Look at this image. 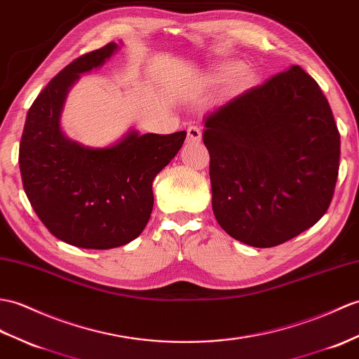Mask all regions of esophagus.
<instances>
[{
    "instance_id": "34e87169",
    "label": "esophagus",
    "mask_w": 359,
    "mask_h": 359,
    "mask_svg": "<svg viewBox=\"0 0 359 359\" xmlns=\"http://www.w3.org/2000/svg\"><path fill=\"white\" fill-rule=\"evenodd\" d=\"M187 133H188V136H187L188 142H200V140H202V130H200L198 127L191 125V127H188Z\"/></svg>"
}]
</instances>
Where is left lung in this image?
Returning a JSON list of instances; mask_svg holds the SVG:
<instances>
[{"instance_id":"8db88e82","label":"left lung","mask_w":359,"mask_h":359,"mask_svg":"<svg viewBox=\"0 0 359 359\" xmlns=\"http://www.w3.org/2000/svg\"><path fill=\"white\" fill-rule=\"evenodd\" d=\"M203 121L212 211L232 238L272 248L326 214L339 133L326 96L302 67L246 90Z\"/></svg>"}]
</instances>
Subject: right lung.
Masks as SVG:
<instances>
[{
    "instance_id": "right-lung-1",
    "label": "right lung",
    "mask_w": 359,
    "mask_h": 359,
    "mask_svg": "<svg viewBox=\"0 0 359 359\" xmlns=\"http://www.w3.org/2000/svg\"><path fill=\"white\" fill-rule=\"evenodd\" d=\"M110 43L79 56L41 91L27 113L20 144L22 187L39 220L65 243L111 249L140 236L153 211V180L177 154L187 131L139 135L91 148L61 128L67 95L82 73L110 57Z\"/></svg>"
}]
</instances>
